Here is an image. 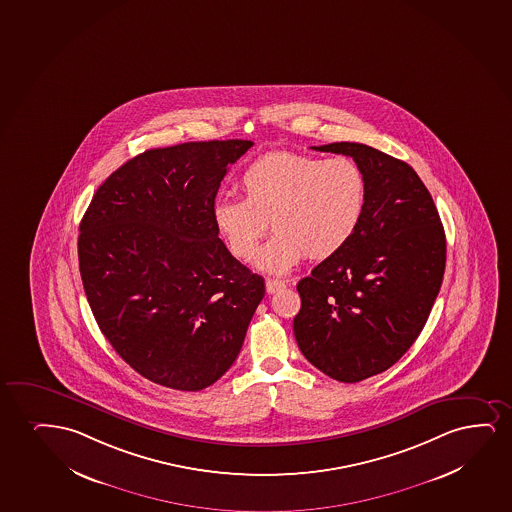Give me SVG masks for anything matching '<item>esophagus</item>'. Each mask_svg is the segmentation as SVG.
Here are the masks:
<instances>
[{
    "mask_svg": "<svg viewBox=\"0 0 512 512\" xmlns=\"http://www.w3.org/2000/svg\"><path fill=\"white\" fill-rule=\"evenodd\" d=\"M285 283L283 281H279V279H266V290L267 293H276L279 290H283L285 288Z\"/></svg>",
    "mask_w": 512,
    "mask_h": 512,
    "instance_id": "esophagus-1",
    "label": "esophagus"
}]
</instances>
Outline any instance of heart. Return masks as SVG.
<instances>
[{
    "label": "heart",
    "mask_w": 512,
    "mask_h": 512,
    "mask_svg": "<svg viewBox=\"0 0 512 512\" xmlns=\"http://www.w3.org/2000/svg\"><path fill=\"white\" fill-rule=\"evenodd\" d=\"M241 189L245 200L213 201V224L233 255L250 260L271 222L278 234L255 260L271 274L290 273L306 253L321 260L340 252L358 231L368 200L365 172L346 156L267 153L246 166Z\"/></svg>",
    "instance_id": "b5f03b06"
}]
</instances>
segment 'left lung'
<instances>
[{"label": "left lung", "instance_id": "obj_1", "mask_svg": "<svg viewBox=\"0 0 512 512\" xmlns=\"http://www.w3.org/2000/svg\"><path fill=\"white\" fill-rule=\"evenodd\" d=\"M312 149L351 156L368 200L351 241L300 279L293 333L311 365L352 384L391 368L419 337L443 283L445 229L405 161L358 142Z\"/></svg>", "mask_w": 512, "mask_h": 512}]
</instances>
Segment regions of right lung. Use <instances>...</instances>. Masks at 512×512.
I'll return each instance as SVG.
<instances>
[{
    "label": "right lung",
    "instance_id": "obj_1",
    "mask_svg": "<svg viewBox=\"0 0 512 512\" xmlns=\"http://www.w3.org/2000/svg\"><path fill=\"white\" fill-rule=\"evenodd\" d=\"M252 140L149 149L120 166L83 215L78 259L88 304L135 372L201 391L238 358L264 278L213 224L220 182Z\"/></svg>",
    "mask_w": 512,
    "mask_h": 512
}]
</instances>
